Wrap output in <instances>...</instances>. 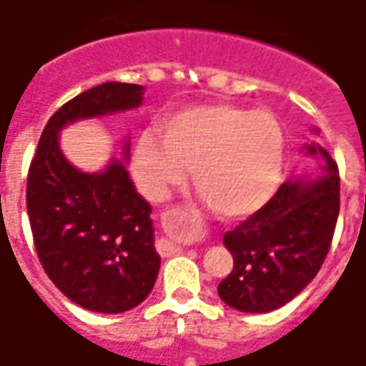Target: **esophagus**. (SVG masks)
I'll return each mask as SVG.
<instances>
[{
    "instance_id": "1",
    "label": "esophagus",
    "mask_w": 366,
    "mask_h": 366,
    "mask_svg": "<svg viewBox=\"0 0 366 366\" xmlns=\"http://www.w3.org/2000/svg\"><path fill=\"white\" fill-rule=\"evenodd\" d=\"M177 218H187V212H183V209H173V210H167L164 214V220L169 226H173V224L177 222ZM181 247L177 244H173L172 239H162L159 242V253L164 255V257H167V255H175V253H179Z\"/></svg>"
}]
</instances>
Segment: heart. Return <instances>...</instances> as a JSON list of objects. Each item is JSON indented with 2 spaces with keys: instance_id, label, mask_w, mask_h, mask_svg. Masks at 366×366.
<instances>
[{
  "instance_id": "obj_1",
  "label": "heart",
  "mask_w": 366,
  "mask_h": 366,
  "mask_svg": "<svg viewBox=\"0 0 366 366\" xmlns=\"http://www.w3.org/2000/svg\"><path fill=\"white\" fill-rule=\"evenodd\" d=\"M287 138L269 111L216 103L179 111L142 134L132 172L146 199L164 201L193 172L197 193L226 220L261 209L277 191Z\"/></svg>"
}]
</instances>
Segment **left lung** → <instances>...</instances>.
<instances>
[{
    "instance_id": "left-lung-1",
    "label": "left lung",
    "mask_w": 366,
    "mask_h": 366,
    "mask_svg": "<svg viewBox=\"0 0 366 366\" xmlns=\"http://www.w3.org/2000/svg\"><path fill=\"white\" fill-rule=\"evenodd\" d=\"M304 148L324 157L318 179L282 183L257 212L224 234L234 269L218 285V295L236 310L265 314L290 302L330 252L340 214V169L324 148Z\"/></svg>"
}]
</instances>
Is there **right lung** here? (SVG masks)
Listing matches in <instances>:
<instances>
[{
  "instance_id": "right-lung-1",
  "label": "right lung",
  "mask_w": 366,
  "mask_h": 366,
  "mask_svg": "<svg viewBox=\"0 0 366 366\" xmlns=\"http://www.w3.org/2000/svg\"><path fill=\"white\" fill-rule=\"evenodd\" d=\"M142 95V85L107 81L70 99L46 122L29 167L26 212L36 255L50 281L85 310L121 314L144 302L159 255L150 204L121 159L103 173L79 172L64 157L58 134L79 119L134 109Z\"/></svg>"
}]
</instances>
